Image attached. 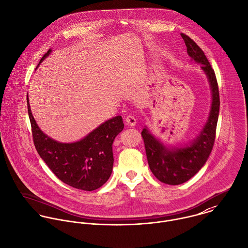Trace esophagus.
<instances>
[{"mask_svg": "<svg viewBox=\"0 0 248 248\" xmlns=\"http://www.w3.org/2000/svg\"><path fill=\"white\" fill-rule=\"evenodd\" d=\"M125 121H126V124L128 126H135L136 123H137V119L135 116L133 115H128L126 118H125Z\"/></svg>", "mask_w": 248, "mask_h": 248, "instance_id": "obj_1", "label": "esophagus"}]
</instances>
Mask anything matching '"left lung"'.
Returning <instances> with one entry per match:
<instances>
[{"mask_svg": "<svg viewBox=\"0 0 248 248\" xmlns=\"http://www.w3.org/2000/svg\"><path fill=\"white\" fill-rule=\"evenodd\" d=\"M188 55L202 65L212 93V105L208 119L199 136L181 147H167L145 127L141 132L149 167L159 181L178 185L194 177L207 161L212 151L219 111V93L215 71L202 49L189 37L180 34Z\"/></svg>", "mask_w": 248, "mask_h": 248, "instance_id": "left-lung-1", "label": "left lung"}]
</instances>
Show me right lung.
<instances>
[{
	"mask_svg": "<svg viewBox=\"0 0 248 248\" xmlns=\"http://www.w3.org/2000/svg\"><path fill=\"white\" fill-rule=\"evenodd\" d=\"M50 52L48 49L39 65ZM27 101L36 150L53 174L76 189L93 191L101 187L112 172V143L124 128L122 117L118 115L107 120L79 141L62 143L40 130L31 109L29 95Z\"/></svg>",
	"mask_w": 248,
	"mask_h": 248,
	"instance_id": "obj_1",
	"label": "right lung"
}]
</instances>
